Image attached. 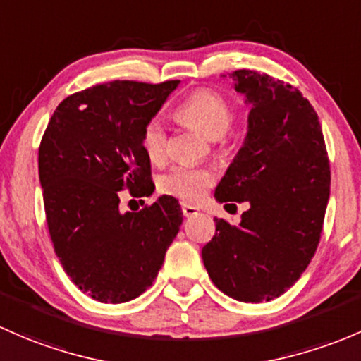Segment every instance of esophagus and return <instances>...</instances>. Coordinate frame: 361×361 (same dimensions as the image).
Wrapping results in <instances>:
<instances>
[{"label": "esophagus", "instance_id": "34e87169", "mask_svg": "<svg viewBox=\"0 0 361 361\" xmlns=\"http://www.w3.org/2000/svg\"><path fill=\"white\" fill-rule=\"evenodd\" d=\"M182 214H184V217L191 219V217H196V215L200 214V210L192 205H182Z\"/></svg>", "mask_w": 361, "mask_h": 361}]
</instances>
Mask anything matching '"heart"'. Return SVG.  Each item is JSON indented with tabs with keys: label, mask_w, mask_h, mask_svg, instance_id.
<instances>
[{
	"label": "heart",
	"mask_w": 361,
	"mask_h": 361,
	"mask_svg": "<svg viewBox=\"0 0 361 361\" xmlns=\"http://www.w3.org/2000/svg\"><path fill=\"white\" fill-rule=\"evenodd\" d=\"M177 114L182 121L196 126L212 140L222 139L231 128L235 111L224 97L210 90H198L189 95L177 107ZM142 147L147 158L154 163H161L169 151V135L161 118H153L142 130ZM214 182L210 170L200 166L179 165L159 179V189L165 195L176 196L188 203H198L205 196L207 189Z\"/></svg>",
	"instance_id": "heart-1"
}]
</instances>
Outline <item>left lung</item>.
Segmentation results:
<instances>
[{"label":"left lung","instance_id":"obj_1","mask_svg":"<svg viewBox=\"0 0 361 361\" xmlns=\"http://www.w3.org/2000/svg\"><path fill=\"white\" fill-rule=\"evenodd\" d=\"M229 78L250 113L243 146L214 196L250 208L240 226L214 219L202 257L226 295L267 302L299 280L317 252L330 196L329 156L317 111L297 88L247 69Z\"/></svg>","mask_w":361,"mask_h":361}]
</instances>
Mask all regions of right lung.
<instances>
[{"label": "right lung", "instance_id": "add662e5", "mask_svg": "<svg viewBox=\"0 0 361 361\" xmlns=\"http://www.w3.org/2000/svg\"><path fill=\"white\" fill-rule=\"evenodd\" d=\"M180 81H111L69 95L55 109L38 153L44 214L55 254L81 292L120 304L151 287L179 233L182 210L163 195L140 212L120 210V191L151 196L142 130Z\"/></svg>", "mask_w": 361, "mask_h": 361}]
</instances>
